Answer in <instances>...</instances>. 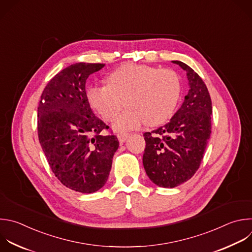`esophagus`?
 Wrapping results in <instances>:
<instances>
[{"instance_id": "1", "label": "esophagus", "mask_w": 252, "mask_h": 252, "mask_svg": "<svg viewBox=\"0 0 252 252\" xmlns=\"http://www.w3.org/2000/svg\"><path fill=\"white\" fill-rule=\"evenodd\" d=\"M128 136H129V133H127V132H121V133H118V138H119V141H120L121 143L125 142V141L127 139Z\"/></svg>"}]
</instances>
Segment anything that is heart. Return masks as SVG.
I'll return each mask as SVG.
<instances>
[{"label": "heart", "mask_w": 252, "mask_h": 252, "mask_svg": "<svg viewBox=\"0 0 252 252\" xmlns=\"http://www.w3.org/2000/svg\"><path fill=\"white\" fill-rule=\"evenodd\" d=\"M181 93L180 79L171 69L126 63L111 72L107 84L88 90L91 106L107 122H113L126 104L128 109L115 122L119 131L165 123L174 112Z\"/></svg>", "instance_id": "heart-1"}]
</instances>
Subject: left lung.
<instances>
[{
  "label": "left lung",
  "mask_w": 252,
  "mask_h": 252,
  "mask_svg": "<svg viewBox=\"0 0 252 252\" xmlns=\"http://www.w3.org/2000/svg\"><path fill=\"white\" fill-rule=\"evenodd\" d=\"M187 73L190 90L169 123L144 132L143 167L159 187L174 188L199 169L212 129V101L202 78L187 64L172 61Z\"/></svg>",
  "instance_id": "left-lung-1"
}]
</instances>
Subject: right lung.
I'll return each instance as SVG.
<instances>
[{
	"instance_id": "add662e5",
	"label": "right lung",
	"mask_w": 252,
	"mask_h": 252,
	"mask_svg": "<svg viewBox=\"0 0 252 252\" xmlns=\"http://www.w3.org/2000/svg\"><path fill=\"white\" fill-rule=\"evenodd\" d=\"M105 64L75 63L57 73L45 86L37 108L39 143L50 168L67 188L94 193L107 182L116 135L94 115L87 94L88 77Z\"/></svg>"
}]
</instances>
